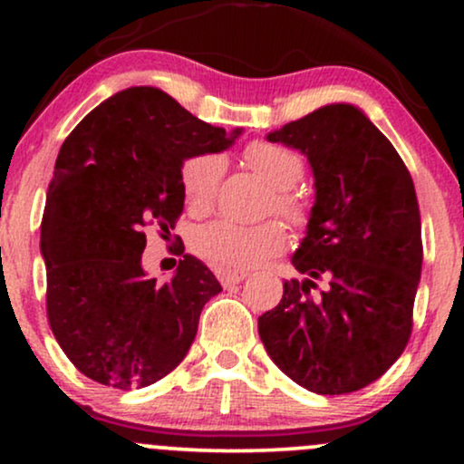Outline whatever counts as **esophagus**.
<instances>
[{
	"label": "esophagus",
	"mask_w": 464,
	"mask_h": 464,
	"mask_svg": "<svg viewBox=\"0 0 464 464\" xmlns=\"http://www.w3.org/2000/svg\"><path fill=\"white\" fill-rule=\"evenodd\" d=\"M216 275L222 285H236L239 281H244V276H246V273H237V270H222V268H216Z\"/></svg>",
	"instance_id": "esophagus-1"
}]
</instances>
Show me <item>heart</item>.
Segmentation results:
<instances>
[{
    "label": "heart",
    "mask_w": 464,
    "mask_h": 464,
    "mask_svg": "<svg viewBox=\"0 0 464 464\" xmlns=\"http://www.w3.org/2000/svg\"><path fill=\"white\" fill-rule=\"evenodd\" d=\"M244 163L273 188L270 209L301 228L310 222L312 209L305 196L295 191L303 179V157L292 148L273 141H250L242 152ZM222 179V159L218 154H194L180 165V189L191 214L207 216L216 205ZM285 246V231L279 222L242 227L236 222H211L194 237V250L202 259L222 270H246L279 255Z\"/></svg>",
    "instance_id": "1"
}]
</instances>
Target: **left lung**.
<instances>
[{"mask_svg":"<svg viewBox=\"0 0 464 464\" xmlns=\"http://www.w3.org/2000/svg\"><path fill=\"white\" fill-rule=\"evenodd\" d=\"M305 152L316 179L307 237L279 305L257 329L273 362L318 395L380 380L412 334L423 242L417 191L362 111L329 104L268 135Z\"/></svg>","mask_w":464,"mask_h":464,"instance_id":"8db88e82","label":"left lung"}]
</instances>
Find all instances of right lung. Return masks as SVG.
<instances>
[{"mask_svg":"<svg viewBox=\"0 0 464 464\" xmlns=\"http://www.w3.org/2000/svg\"><path fill=\"white\" fill-rule=\"evenodd\" d=\"M237 135L159 89L132 87L63 141L41 222L45 310L56 343L89 380L143 388L188 355L202 307L222 285L185 248L172 281L146 279L143 228H174L185 205L180 165Z\"/></svg>","mask_w":464,"mask_h":464,"instance_id":"right-lung-1","label":"right lung"}]
</instances>
